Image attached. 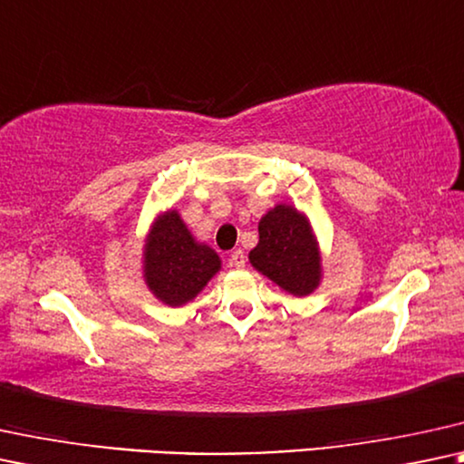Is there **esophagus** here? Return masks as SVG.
Listing matches in <instances>:
<instances>
[{
	"label": "esophagus",
	"mask_w": 464,
	"mask_h": 464,
	"mask_svg": "<svg viewBox=\"0 0 464 464\" xmlns=\"http://www.w3.org/2000/svg\"><path fill=\"white\" fill-rule=\"evenodd\" d=\"M228 263H231L233 267H237V269H242L244 266H246V255H244V250H233L231 252V259H228Z\"/></svg>",
	"instance_id": "esophagus-1"
}]
</instances>
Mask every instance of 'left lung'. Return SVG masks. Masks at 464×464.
I'll list each match as a JSON object with an SVG mask.
<instances>
[{"instance_id":"8db88e82","label":"left lung","mask_w":464,"mask_h":464,"mask_svg":"<svg viewBox=\"0 0 464 464\" xmlns=\"http://www.w3.org/2000/svg\"><path fill=\"white\" fill-rule=\"evenodd\" d=\"M252 266L280 289L302 297L321 280V255L306 216L291 205H276L259 222V244L250 250Z\"/></svg>"}]
</instances>
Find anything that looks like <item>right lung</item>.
<instances>
[{"instance_id":"add662e5","label":"right lung","mask_w":464,"mask_h":464,"mask_svg":"<svg viewBox=\"0 0 464 464\" xmlns=\"http://www.w3.org/2000/svg\"><path fill=\"white\" fill-rule=\"evenodd\" d=\"M145 283L167 306H184L220 269V256L197 244L178 212H167L154 222L145 244Z\"/></svg>"}]
</instances>
